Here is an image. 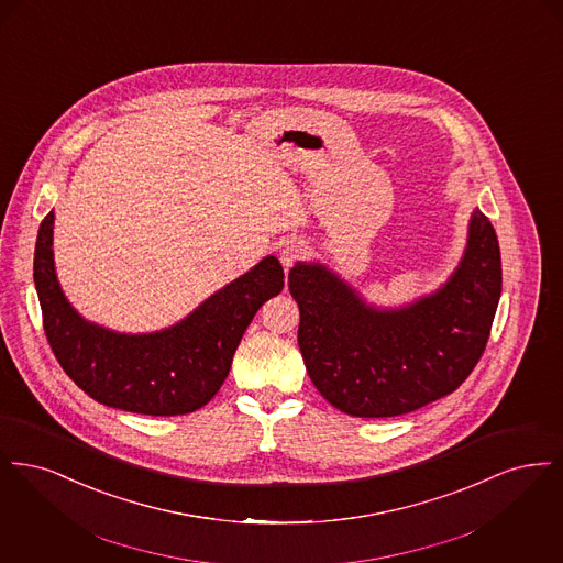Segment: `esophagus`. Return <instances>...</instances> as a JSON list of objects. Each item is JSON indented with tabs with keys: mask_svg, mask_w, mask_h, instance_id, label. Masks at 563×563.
<instances>
[{
	"mask_svg": "<svg viewBox=\"0 0 563 563\" xmlns=\"http://www.w3.org/2000/svg\"><path fill=\"white\" fill-rule=\"evenodd\" d=\"M303 251H306L303 242L297 241V239H287V241L280 242L278 260H280V264L285 266V269H289L303 255Z\"/></svg>",
	"mask_w": 563,
	"mask_h": 563,
	"instance_id": "esophagus-1",
	"label": "esophagus"
}]
</instances>
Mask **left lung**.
Segmentation results:
<instances>
[{
  "label": "left lung",
  "instance_id": "1",
  "mask_svg": "<svg viewBox=\"0 0 563 563\" xmlns=\"http://www.w3.org/2000/svg\"><path fill=\"white\" fill-rule=\"evenodd\" d=\"M289 291L297 342L317 390L356 418H393L437 401L471 375L503 291L500 246L475 209L452 276L397 308L369 303L321 262H297Z\"/></svg>",
  "mask_w": 563,
  "mask_h": 563
}]
</instances>
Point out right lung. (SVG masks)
Segmentation results:
<instances>
[{
  "label": "right lung",
  "instance_id": "1",
  "mask_svg": "<svg viewBox=\"0 0 563 563\" xmlns=\"http://www.w3.org/2000/svg\"><path fill=\"white\" fill-rule=\"evenodd\" d=\"M53 230L51 211L37 232L33 280L54 356L88 397L133 413L184 416L211 401L249 322L285 287L283 266L268 255L186 319L152 333H120L86 321L63 294Z\"/></svg>",
  "mask_w": 563,
  "mask_h": 563
}]
</instances>
